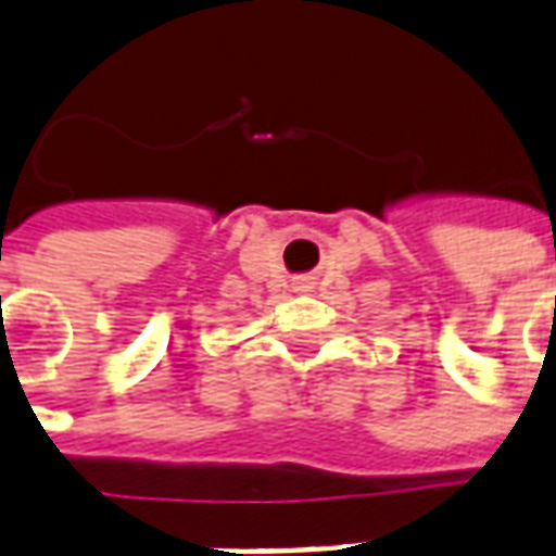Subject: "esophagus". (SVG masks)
Instances as JSON below:
<instances>
[{
	"instance_id": "obj_1",
	"label": "esophagus",
	"mask_w": 556,
	"mask_h": 556,
	"mask_svg": "<svg viewBox=\"0 0 556 556\" xmlns=\"http://www.w3.org/2000/svg\"><path fill=\"white\" fill-rule=\"evenodd\" d=\"M303 288H306V286H303Z\"/></svg>"
}]
</instances>
